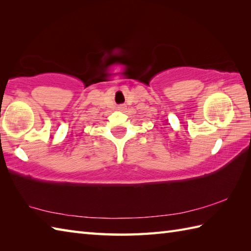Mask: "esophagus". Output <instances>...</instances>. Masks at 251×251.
<instances>
[{
	"instance_id": "34e87169",
	"label": "esophagus",
	"mask_w": 251,
	"mask_h": 251,
	"mask_svg": "<svg viewBox=\"0 0 251 251\" xmlns=\"http://www.w3.org/2000/svg\"><path fill=\"white\" fill-rule=\"evenodd\" d=\"M119 109H120V110H123V109H124V106L121 105V106H119Z\"/></svg>"
}]
</instances>
